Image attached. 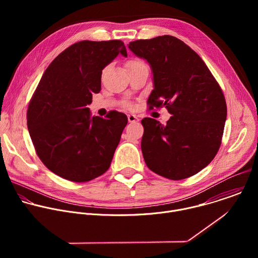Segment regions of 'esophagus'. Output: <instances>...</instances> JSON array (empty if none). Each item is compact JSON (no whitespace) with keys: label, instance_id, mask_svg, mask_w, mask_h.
Segmentation results:
<instances>
[{"label":"esophagus","instance_id":"obj_1","mask_svg":"<svg viewBox=\"0 0 258 258\" xmlns=\"http://www.w3.org/2000/svg\"><path fill=\"white\" fill-rule=\"evenodd\" d=\"M127 119H128L130 122H137V121H139V117L137 115H135V114H128L127 115Z\"/></svg>","mask_w":258,"mask_h":258}]
</instances>
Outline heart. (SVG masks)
Returning a JSON list of instances; mask_svg holds the SVG:
<instances>
[{
	"label": "heart",
	"mask_w": 258,
	"mask_h": 258,
	"mask_svg": "<svg viewBox=\"0 0 258 258\" xmlns=\"http://www.w3.org/2000/svg\"><path fill=\"white\" fill-rule=\"evenodd\" d=\"M143 62L140 61V60H132L127 63V67H131V66H134V65H138V64H142Z\"/></svg>",
	"instance_id": "heart-1"
}]
</instances>
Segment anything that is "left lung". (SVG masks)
I'll return each mask as SVG.
<instances>
[{
    "mask_svg": "<svg viewBox=\"0 0 258 258\" xmlns=\"http://www.w3.org/2000/svg\"><path fill=\"white\" fill-rule=\"evenodd\" d=\"M147 60L153 73L149 109L163 107L172 115L166 124L142 119V153L152 171L169 179H183L206 167L216 155L227 118L222 89L200 58L171 35L128 44Z\"/></svg>",
    "mask_w": 258,
    "mask_h": 258,
    "instance_id": "1",
    "label": "left lung"
}]
</instances>
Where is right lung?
<instances>
[{"label":"right lung","mask_w":258,"mask_h":258,"mask_svg":"<svg viewBox=\"0 0 258 258\" xmlns=\"http://www.w3.org/2000/svg\"><path fill=\"white\" fill-rule=\"evenodd\" d=\"M118 54L121 41H82L48 66L27 109V127L42 162L55 174L76 182L107 171L123 128L125 114L91 116L87 107L101 91L102 70Z\"/></svg>","instance_id":"obj_1"}]
</instances>
